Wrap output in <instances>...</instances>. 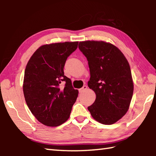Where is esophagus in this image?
<instances>
[{"label":"esophagus","mask_w":156,"mask_h":156,"mask_svg":"<svg viewBox=\"0 0 156 156\" xmlns=\"http://www.w3.org/2000/svg\"><path fill=\"white\" fill-rule=\"evenodd\" d=\"M87 89V85H84V86L83 87L79 89V91H80V93H82V92H83L84 90H86Z\"/></svg>","instance_id":"1"}]
</instances>
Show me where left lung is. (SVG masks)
<instances>
[{
    "mask_svg": "<svg viewBox=\"0 0 156 156\" xmlns=\"http://www.w3.org/2000/svg\"><path fill=\"white\" fill-rule=\"evenodd\" d=\"M78 47L88 61V87L96 96L88 110L98 122L114 124L127 112L133 96V82L127 60L117 47L105 41H82Z\"/></svg>",
    "mask_w": 156,
    "mask_h": 156,
    "instance_id": "8db88e82",
    "label": "left lung"
}]
</instances>
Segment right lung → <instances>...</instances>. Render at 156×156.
I'll use <instances>...</instances> for the list:
<instances>
[{"mask_svg":"<svg viewBox=\"0 0 156 156\" xmlns=\"http://www.w3.org/2000/svg\"><path fill=\"white\" fill-rule=\"evenodd\" d=\"M78 44L76 41L43 44L26 66L23 85L26 103L44 125L58 126L69 118L78 91L64 75L63 68Z\"/></svg>","mask_w":156,"mask_h":156,"instance_id":"right-lung-1","label":"right lung"}]
</instances>
